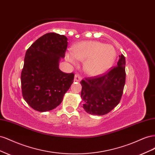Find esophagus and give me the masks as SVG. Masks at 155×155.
Listing matches in <instances>:
<instances>
[{"mask_svg":"<svg viewBox=\"0 0 155 155\" xmlns=\"http://www.w3.org/2000/svg\"><path fill=\"white\" fill-rule=\"evenodd\" d=\"M81 77L79 76V74H76V75H75L74 81L79 82V81H81Z\"/></svg>","mask_w":155,"mask_h":155,"instance_id":"esophagus-1","label":"esophagus"}]
</instances>
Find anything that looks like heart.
Wrapping results in <instances>:
<instances>
[{"label":"heart","mask_w":155,"mask_h":155,"mask_svg":"<svg viewBox=\"0 0 155 155\" xmlns=\"http://www.w3.org/2000/svg\"><path fill=\"white\" fill-rule=\"evenodd\" d=\"M116 52L110 45L99 41H87L76 44L73 52L67 53L66 59L74 65L84 62V71L91 76H97L109 70L116 59Z\"/></svg>","instance_id":"b5f03b06"}]
</instances>
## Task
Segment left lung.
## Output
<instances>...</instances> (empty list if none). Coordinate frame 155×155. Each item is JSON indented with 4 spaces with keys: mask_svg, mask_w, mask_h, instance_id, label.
I'll return each instance as SVG.
<instances>
[{
    "mask_svg": "<svg viewBox=\"0 0 155 155\" xmlns=\"http://www.w3.org/2000/svg\"><path fill=\"white\" fill-rule=\"evenodd\" d=\"M125 76V58L121 54L117 67L104 76L82 80L81 97L87 113L102 116L114 109L122 96Z\"/></svg>",
    "mask_w": 155,
    "mask_h": 155,
    "instance_id": "1",
    "label": "left lung"
}]
</instances>
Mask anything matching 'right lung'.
I'll return each mask as SVG.
<instances>
[{"instance_id":"right-lung-1","label":"right lung","mask_w":155,"mask_h":155,"mask_svg":"<svg viewBox=\"0 0 155 155\" xmlns=\"http://www.w3.org/2000/svg\"><path fill=\"white\" fill-rule=\"evenodd\" d=\"M67 41L64 35L48 33L26 51L21 73L22 92L27 104L37 111H49L59 106L73 83L74 74L59 68Z\"/></svg>"}]
</instances>
